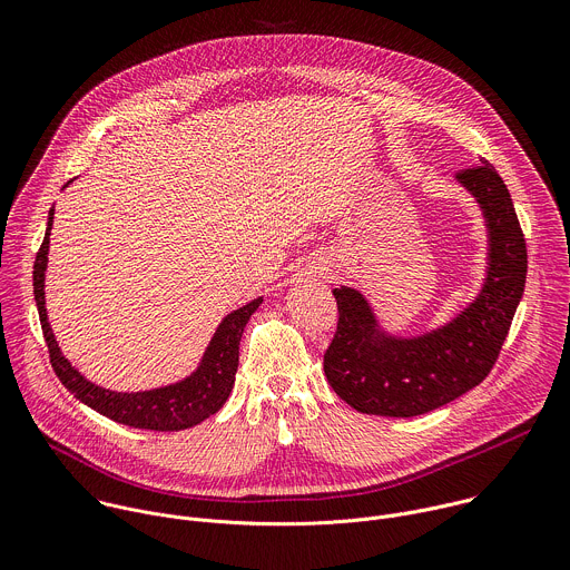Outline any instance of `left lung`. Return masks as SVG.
Segmentation results:
<instances>
[{"label": "left lung", "mask_w": 570, "mask_h": 570, "mask_svg": "<svg viewBox=\"0 0 570 570\" xmlns=\"http://www.w3.org/2000/svg\"><path fill=\"white\" fill-rule=\"evenodd\" d=\"M482 212L487 266L478 295L449 322L415 336L387 332L354 286L334 288L338 330L324 354V374L354 411L415 417L451 403L494 367L523 297L525 238L499 171L480 159L455 174Z\"/></svg>", "instance_id": "8db88e82"}]
</instances>
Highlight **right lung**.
I'll return each mask as SVG.
<instances>
[{
    "instance_id": "1",
    "label": "right lung",
    "mask_w": 570,
    "mask_h": 570,
    "mask_svg": "<svg viewBox=\"0 0 570 570\" xmlns=\"http://www.w3.org/2000/svg\"><path fill=\"white\" fill-rule=\"evenodd\" d=\"M53 225V209H49L45 240L36 255L33 264V295L36 306L40 313L42 334L49 347V358L56 376L60 383L80 401L90 405L92 411L101 413L104 417L146 431H185L191 429L214 413L223 409L232 387L238 367V343L243 330L250 320V315L259 308L264 297H257L248 304L238 306L236 311L227 313L216 327L198 367L169 385L139 390V392H117L101 387L86 379L58 347V341L51 332V324L47 317V302H45V273H47V255H49V234Z\"/></svg>"
}]
</instances>
